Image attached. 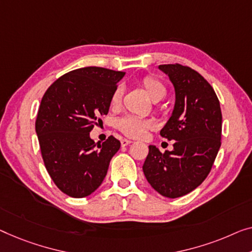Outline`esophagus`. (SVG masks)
<instances>
[{
	"label": "esophagus",
	"mask_w": 252,
	"mask_h": 252,
	"mask_svg": "<svg viewBox=\"0 0 252 252\" xmlns=\"http://www.w3.org/2000/svg\"><path fill=\"white\" fill-rule=\"evenodd\" d=\"M130 144H132V141H131V140H127V139H122V140H121V145H122V147H126V146L130 145Z\"/></svg>",
	"instance_id": "esophagus-1"
}]
</instances>
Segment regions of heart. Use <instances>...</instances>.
<instances>
[{
  "label": "heart",
  "instance_id": "1",
  "mask_svg": "<svg viewBox=\"0 0 252 252\" xmlns=\"http://www.w3.org/2000/svg\"><path fill=\"white\" fill-rule=\"evenodd\" d=\"M141 86L154 102H159V100L163 99L165 95H166V87H165L163 82L156 77H145L141 80ZM122 95V87H116L111 97L112 106H119V105L121 104ZM118 127L126 137L140 139L145 136V133L147 132L148 130L152 129L153 125L152 122L148 121V120H142L139 118H134V116L127 115L120 120L118 122Z\"/></svg>",
  "mask_w": 252,
  "mask_h": 252
}]
</instances>
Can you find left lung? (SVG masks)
<instances>
[{
    "instance_id": "1",
    "label": "left lung",
    "mask_w": 252,
    "mask_h": 252,
    "mask_svg": "<svg viewBox=\"0 0 252 252\" xmlns=\"http://www.w3.org/2000/svg\"><path fill=\"white\" fill-rule=\"evenodd\" d=\"M158 67L175 90L174 110L160 136L175 144L164 154L149 146L142 170L157 192L178 198L200 186L212 170L220 147L222 112L213 87L197 71L178 63Z\"/></svg>"
}]
</instances>
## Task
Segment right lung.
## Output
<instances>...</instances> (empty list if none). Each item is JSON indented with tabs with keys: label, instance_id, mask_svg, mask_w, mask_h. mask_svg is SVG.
Masks as SVG:
<instances>
[{
	"label": "right lung",
	"instance_id": "add662e5",
	"mask_svg": "<svg viewBox=\"0 0 252 252\" xmlns=\"http://www.w3.org/2000/svg\"><path fill=\"white\" fill-rule=\"evenodd\" d=\"M126 72L99 66L70 71L44 94L36 133L45 167L62 192L73 198L92 194L102 185L121 142L113 136L95 144L94 125L106 115L111 97Z\"/></svg>",
	"mask_w": 252,
	"mask_h": 252
}]
</instances>
